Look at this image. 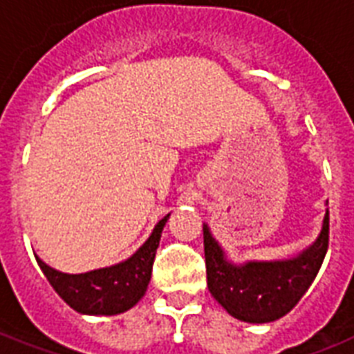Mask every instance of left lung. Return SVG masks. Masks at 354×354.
Segmentation results:
<instances>
[{
  "label": "left lung",
  "instance_id": "1",
  "mask_svg": "<svg viewBox=\"0 0 354 354\" xmlns=\"http://www.w3.org/2000/svg\"><path fill=\"white\" fill-rule=\"evenodd\" d=\"M329 248V211L313 246L297 257L275 263L233 266L204 226L207 288L233 318L250 324H268L296 307L318 275Z\"/></svg>",
  "mask_w": 354,
  "mask_h": 354
}]
</instances>
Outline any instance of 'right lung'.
Here are the masks:
<instances>
[{
  "mask_svg": "<svg viewBox=\"0 0 354 354\" xmlns=\"http://www.w3.org/2000/svg\"><path fill=\"white\" fill-rule=\"evenodd\" d=\"M167 218L169 215L156 224L149 241L132 257L110 268L71 275L49 268L38 257L36 261L58 296L77 313L104 314V316L124 313L132 308L147 292L156 250L160 244Z\"/></svg>",
  "mask_w": 354,
  "mask_h": 354,
  "instance_id": "1",
  "label": "right lung"
}]
</instances>
